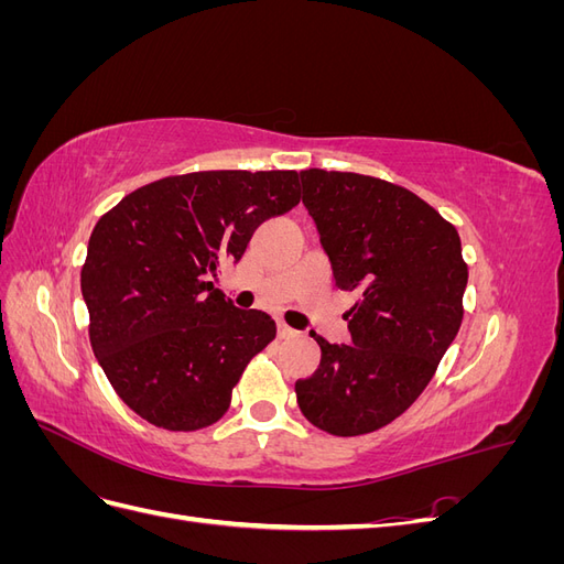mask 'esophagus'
I'll return each instance as SVG.
<instances>
[{"instance_id": "esophagus-1", "label": "esophagus", "mask_w": 564, "mask_h": 564, "mask_svg": "<svg viewBox=\"0 0 564 564\" xmlns=\"http://www.w3.org/2000/svg\"><path fill=\"white\" fill-rule=\"evenodd\" d=\"M278 334H280V338H294V336H299V332L289 327V324H284V322H278Z\"/></svg>"}]
</instances>
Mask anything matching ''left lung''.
Here are the masks:
<instances>
[{
    "instance_id": "obj_1",
    "label": "left lung",
    "mask_w": 564,
    "mask_h": 564,
    "mask_svg": "<svg viewBox=\"0 0 564 564\" xmlns=\"http://www.w3.org/2000/svg\"><path fill=\"white\" fill-rule=\"evenodd\" d=\"M301 185L336 286L357 303L348 346L311 332L322 360L296 381L299 406L319 431L365 435L433 379L464 319L468 265L456 228L400 185L324 169H305Z\"/></svg>"
}]
</instances>
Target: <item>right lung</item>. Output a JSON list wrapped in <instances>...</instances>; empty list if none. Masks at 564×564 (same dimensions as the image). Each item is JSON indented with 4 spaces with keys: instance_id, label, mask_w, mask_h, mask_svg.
<instances>
[{
    "instance_id": "right-lung-1",
    "label": "right lung",
    "mask_w": 564,
    "mask_h": 564,
    "mask_svg": "<svg viewBox=\"0 0 564 564\" xmlns=\"http://www.w3.org/2000/svg\"><path fill=\"white\" fill-rule=\"evenodd\" d=\"M299 199L296 172H197L143 185L100 216L82 268L89 338L141 419L185 433L228 412L278 327L261 311L235 308L209 280Z\"/></svg>"
}]
</instances>
